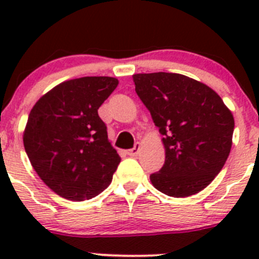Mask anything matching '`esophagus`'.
Returning <instances> with one entry per match:
<instances>
[{
	"label": "esophagus",
	"mask_w": 259,
	"mask_h": 259,
	"mask_svg": "<svg viewBox=\"0 0 259 259\" xmlns=\"http://www.w3.org/2000/svg\"><path fill=\"white\" fill-rule=\"evenodd\" d=\"M139 150H140V144H135L134 148L130 149V150H127V155L137 156L138 154H139Z\"/></svg>",
	"instance_id": "34e87169"
}]
</instances>
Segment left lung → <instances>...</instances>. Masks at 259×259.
Masks as SVG:
<instances>
[{
  "label": "left lung",
  "mask_w": 259,
  "mask_h": 259,
  "mask_svg": "<svg viewBox=\"0 0 259 259\" xmlns=\"http://www.w3.org/2000/svg\"><path fill=\"white\" fill-rule=\"evenodd\" d=\"M133 80L164 137L165 163L151 174V184L169 197L197 194L218 176L231 153V110L209 86L184 75L135 74Z\"/></svg>",
  "instance_id": "obj_1"
}]
</instances>
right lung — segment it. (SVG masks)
I'll list each match as a JSON object with an SVG mask.
<instances>
[{
    "label": "right lung",
    "mask_w": 259,
    "mask_h": 259,
    "mask_svg": "<svg viewBox=\"0 0 259 259\" xmlns=\"http://www.w3.org/2000/svg\"><path fill=\"white\" fill-rule=\"evenodd\" d=\"M109 76L59 83L28 115L23 146L36 173L65 199H91L109 187L120 156L98 109L116 89Z\"/></svg>",
    "instance_id": "right-lung-1"
}]
</instances>
